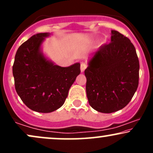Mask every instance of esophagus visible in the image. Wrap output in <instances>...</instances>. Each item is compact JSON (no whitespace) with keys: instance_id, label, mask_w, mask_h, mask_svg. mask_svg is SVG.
<instances>
[{"instance_id":"1","label":"esophagus","mask_w":153,"mask_h":153,"mask_svg":"<svg viewBox=\"0 0 153 153\" xmlns=\"http://www.w3.org/2000/svg\"><path fill=\"white\" fill-rule=\"evenodd\" d=\"M86 64L84 62H81L80 63V71H81V72L82 73V72H84V71L85 70V68H86Z\"/></svg>"}]
</instances>
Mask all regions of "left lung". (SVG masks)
<instances>
[{"label": "left lung", "instance_id": "1", "mask_svg": "<svg viewBox=\"0 0 153 153\" xmlns=\"http://www.w3.org/2000/svg\"><path fill=\"white\" fill-rule=\"evenodd\" d=\"M111 42L94 53L85 71L90 106L101 113L125 107L137 89L140 63L127 36L112 30Z\"/></svg>", "mask_w": 153, "mask_h": 153}]
</instances>
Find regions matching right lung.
I'll list each match as a JSON object with an SVG mask.
<instances>
[{"label": "right lung", "instance_id": "right-lung-1", "mask_svg": "<svg viewBox=\"0 0 153 153\" xmlns=\"http://www.w3.org/2000/svg\"><path fill=\"white\" fill-rule=\"evenodd\" d=\"M48 36V33H39L23 43L13 65L19 97L30 109L41 113H50L62 106L70 88L80 73V63L62 68L44 57L40 47Z\"/></svg>", "mask_w": 153, "mask_h": 153}]
</instances>
